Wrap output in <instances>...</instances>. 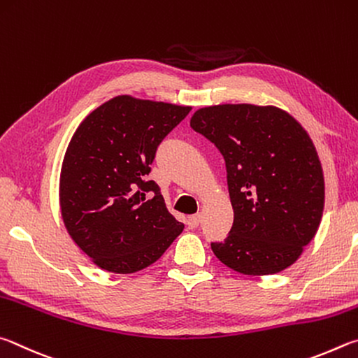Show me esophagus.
<instances>
[{
    "label": "esophagus",
    "instance_id": "esophagus-1",
    "mask_svg": "<svg viewBox=\"0 0 358 358\" xmlns=\"http://www.w3.org/2000/svg\"><path fill=\"white\" fill-rule=\"evenodd\" d=\"M199 223H201V215L196 214V215L189 217V220H187V227H189L190 229H195L199 227Z\"/></svg>",
    "mask_w": 358,
    "mask_h": 358
}]
</instances>
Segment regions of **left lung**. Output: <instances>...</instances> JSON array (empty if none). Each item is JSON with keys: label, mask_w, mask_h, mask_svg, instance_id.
<instances>
[{"label": "left lung", "mask_w": 358, "mask_h": 358, "mask_svg": "<svg viewBox=\"0 0 358 358\" xmlns=\"http://www.w3.org/2000/svg\"><path fill=\"white\" fill-rule=\"evenodd\" d=\"M190 127L220 150L234 223L210 243L224 266L243 275H272L296 262L316 236L324 210L321 160L289 113L267 105L199 108Z\"/></svg>", "instance_id": "8db88e82"}]
</instances>
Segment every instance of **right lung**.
<instances>
[{
	"instance_id": "1",
	"label": "right lung",
	"mask_w": 358,
	"mask_h": 358,
	"mask_svg": "<svg viewBox=\"0 0 358 358\" xmlns=\"http://www.w3.org/2000/svg\"><path fill=\"white\" fill-rule=\"evenodd\" d=\"M190 110L125 94L75 130L61 166V215L72 241L103 271H143L182 233L146 176L157 146Z\"/></svg>"
}]
</instances>
